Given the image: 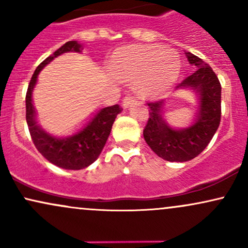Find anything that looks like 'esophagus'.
I'll use <instances>...</instances> for the list:
<instances>
[{"mask_svg":"<svg viewBox=\"0 0 248 248\" xmlns=\"http://www.w3.org/2000/svg\"><path fill=\"white\" fill-rule=\"evenodd\" d=\"M135 102V100H134L133 96H126V98L122 100V107L124 108H129Z\"/></svg>","mask_w":248,"mask_h":248,"instance_id":"1","label":"esophagus"}]
</instances>
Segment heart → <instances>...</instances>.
I'll use <instances>...</instances> for the list:
<instances>
[{"mask_svg": "<svg viewBox=\"0 0 248 248\" xmlns=\"http://www.w3.org/2000/svg\"><path fill=\"white\" fill-rule=\"evenodd\" d=\"M112 70L121 80L135 81L136 92L142 98L156 99L177 80L181 61L171 49L132 45L121 47L113 55Z\"/></svg>", "mask_w": 248, "mask_h": 248, "instance_id": "1", "label": "heart"}]
</instances>
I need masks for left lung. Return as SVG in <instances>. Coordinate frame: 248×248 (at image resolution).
I'll use <instances>...</instances> for the list:
<instances>
[{
	"instance_id": "obj_1",
	"label": "left lung",
	"mask_w": 248,
	"mask_h": 248,
	"mask_svg": "<svg viewBox=\"0 0 248 248\" xmlns=\"http://www.w3.org/2000/svg\"><path fill=\"white\" fill-rule=\"evenodd\" d=\"M186 56L197 71L178 84V90L191 88L198 95V109L192 124L186 128L170 127L164 120L166 100L149 102V120L143 138L152 150L169 162H186L205 149L217 132L221 115V86L218 77L204 61L190 52Z\"/></svg>"
}]
</instances>
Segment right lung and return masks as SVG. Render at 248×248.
I'll use <instances>...</instances> for the list:
<instances>
[{"mask_svg": "<svg viewBox=\"0 0 248 248\" xmlns=\"http://www.w3.org/2000/svg\"><path fill=\"white\" fill-rule=\"evenodd\" d=\"M82 45L77 41L65 43L62 46L47 57L33 72L25 96L27 122L33 143L39 153L55 166L67 170H80L94 162L104 149L116 115L121 113L119 105L101 108L81 129L65 138H57L45 132L37 122V113L32 102V92L39 72L56 57L66 52H79Z\"/></svg>", "mask_w": 248, "mask_h": 248, "instance_id": "right-lung-1", "label": "right lung"}]
</instances>
